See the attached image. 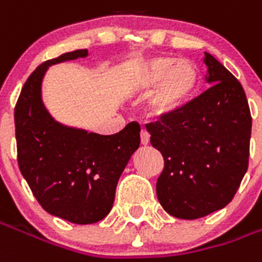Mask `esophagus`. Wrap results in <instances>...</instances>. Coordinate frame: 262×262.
Listing matches in <instances>:
<instances>
[{"label": "esophagus", "mask_w": 262, "mask_h": 262, "mask_svg": "<svg viewBox=\"0 0 262 262\" xmlns=\"http://www.w3.org/2000/svg\"><path fill=\"white\" fill-rule=\"evenodd\" d=\"M140 143L143 144V146H147V144L150 143V136H149V133L147 132L142 130L140 132Z\"/></svg>", "instance_id": "1"}]
</instances>
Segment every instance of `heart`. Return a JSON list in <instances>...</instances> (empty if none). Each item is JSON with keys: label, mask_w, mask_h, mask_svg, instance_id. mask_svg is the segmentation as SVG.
Here are the masks:
<instances>
[{"label": "heart", "mask_w": 262, "mask_h": 262, "mask_svg": "<svg viewBox=\"0 0 262 262\" xmlns=\"http://www.w3.org/2000/svg\"><path fill=\"white\" fill-rule=\"evenodd\" d=\"M129 86L137 95L154 91L147 99V113L162 120L179 115L191 103L200 86V72L193 62L156 56L137 68Z\"/></svg>", "instance_id": "b5f03b06"}]
</instances>
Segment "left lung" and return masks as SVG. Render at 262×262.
<instances>
[{
    "mask_svg": "<svg viewBox=\"0 0 262 262\" xmlns=\"http://www.w3.org/2000/svg\"><path fill=\"white\" fill-rule=\"evenodd\" d=\"M206 92L173 118L146 125L164 169L157 199L173 217L195 220L226 207L248 169L252 119L238 79L206 52Z\"/></svg>",
    "mask_w": 262,
    "mask_h": 262,
    "instance_id": "left-lung-1",
    "label": "left lung"
}]
</instances>
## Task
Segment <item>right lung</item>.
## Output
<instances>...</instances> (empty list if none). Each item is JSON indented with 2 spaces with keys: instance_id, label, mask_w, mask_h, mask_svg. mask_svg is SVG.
Listing matches in <instances>:
<instances>
[{
  "instance_id": "right-lung-1",
  "label": "right lung",
  "mask_w": 262,
  "mask_h": 262,
  "mask_svg": "<svg viewBox=\"0 0 262 262\" xmlns=\"http://www.w3.org/2000/svg\"><path fill=\"white\" fill-rule=\"evenodd\" d=\"M86 55L88 49H78L41 63L25 82L14 112L24 179L45 211L74 224H92L109 214L119 177L140 144L137 122L103 136L61 125L45 109L41 85L49 65Z\"/></svg>"
}]
</instances>
